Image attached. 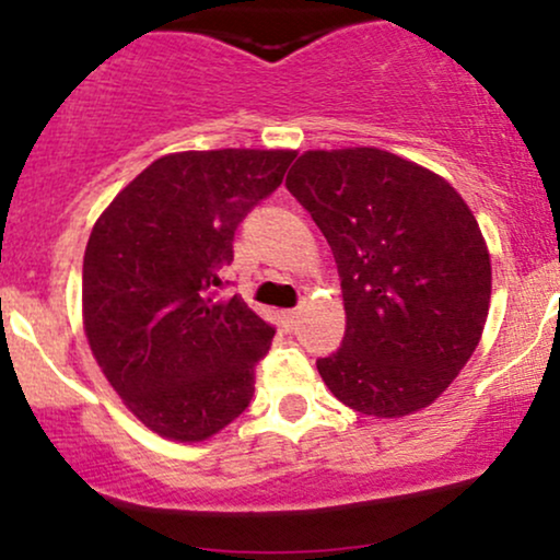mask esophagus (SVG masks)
Here are the masks:
<instances>
[{"label": "esophagus", "instance_id": "1", "mask_svg": "<svg viewBox=\"0 0 560 560\" xmlns=\"http://www.w3.org/2000/svg\"><path fill=\"white\" fill-rule=\"evenodd\" d=\"M281 318H284L287 329H294V326H298V320H300V307H298V311H281Z\"/></svg>", "mask_w": 560, "mask_h": 560}]
</instances>
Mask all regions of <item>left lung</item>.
Wrapping results in <instances>:
<instances>
[{"label": "left lung", "mask_w": 560, "mask_h": 560, "mask_svg": "<svg viewBox=\"0 0 560 560\" xmlns=\"http://www.w3.org/2000/svg\"><path fill=\"white\" fill-rule=\"evenodd\" d=\"M287 189L342 276L347 329L316 363L324 384L376 419L429 408L474 355L490 313V249L464 197L376 147L302 152Z\"/></svg>", "instance_id": "1"}]
</instances>
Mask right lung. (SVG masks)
Masks as SVG:
<instances>
[{"label": "right lung", "instance_id": "right-lung-1", "mask_svg": "<svg viewBox=\"0 0 560 560\" xmlns=\"http://www.w3.org/2000/svg\"><path fill=\"white\" fill-rule=\"evenodd\" d=\"M294 150H189L147 165L96 218L83 253V331L147 429L205 442L247 408L273 329L242 298L215 300L242 218Z\"/></svg>", "mask_w": 560, "mask_h": 560}]
</instances>
